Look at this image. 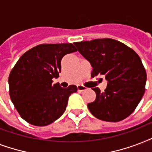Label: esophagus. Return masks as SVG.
<instances>
[{"mask_svg":"<svg viewBox=\"0 0 152 152\" xmlns=\"http://www.w3.org/2000/svg\"><path fill=\"white\" fill-rule=\"evenodd\" d=\"M77 87L78 91H85V90H86L87 89L86 87L84 86H82V85H78Z\"/></svg>","mask_w":152,"mask_h":152,"instance_id":"obj_1","label":"esophagus"}]
</instances>
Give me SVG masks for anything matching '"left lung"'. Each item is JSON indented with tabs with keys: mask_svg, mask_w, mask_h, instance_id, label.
<instances>
[{
	"mask_svg": "<svg viewBox=\"0 0 152 152\" xmlns=\"http://www.w3.org/2000/svg\"><path fill=\"white\" fill-rule=\"evenodd\" d=\"M80 54L93 66L91 77L104 75L107 88L96 93L88 104L90 113L99 120L117 122L131 115L145 92L147 74L140 56L132 48L113 39L76 42Z\"/></svg>",
	"mask_w": 152,
	"mask_h": 152,
	"instance_id": "obj_1",
	"label": "left lung"
}]
</instances>
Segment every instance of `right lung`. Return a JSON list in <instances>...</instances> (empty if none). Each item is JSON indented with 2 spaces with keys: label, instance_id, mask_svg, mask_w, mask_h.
<instances>
[{
  "label": "right lung",
  "instance_id": "obj_1",
  "mask_svg": "<svg viewBox=\"0 0 152 152\" xmlns=\"http://www.w3.org/2000/svg\"><path fill=\"white\" fill-rule=\"evenodd\" d=\"M72 43H43L21 56L9 74V95L20 116L29 124L46 126L62 116L68 98L77 90L52 84L64 55L77 51Z\"/></svg>",
  "mask_w": 152,
  "mask_h": 152
}]
</instances>
